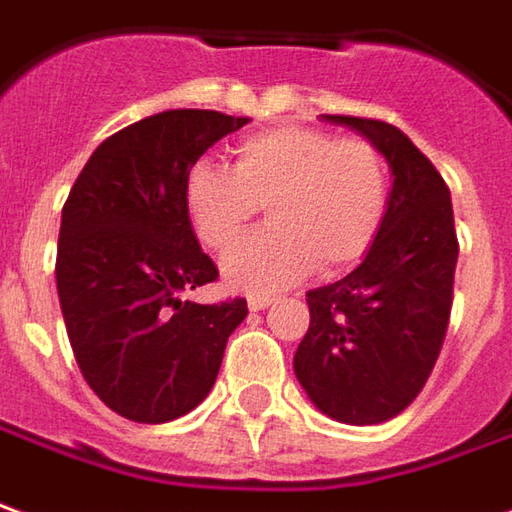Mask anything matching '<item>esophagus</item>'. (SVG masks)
<instances>
[{"instance_id": "34e87169", "label": "esophagus", "mask_w": 512, "mask_h": 512, "mask_svg": "<svg viewBox=\"0 0 512 512\" xmlns=\"http://www.w3.org/2000/svg\"><path fill=\"white\" fill-rule=\"evenodd\" d=\"M271 302H274V299H271V296H260V293H252V296H249V299H246V305H249V310H266L268 305H271Z\"/></svg>"}]
</instances>
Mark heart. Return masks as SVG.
Masks as SVG:
<instances>
[{
    "instance_id": "b5f03b06",
    "label": "heart",
    "mask_w": 512,
    "mask_h": 512,
    "mask_svg": "<svg viewBox=\"0 0 512 512\" xmlns=\"http://www.w3.org/2000/svg\"><path fill=\"white\" fill-rule=\"evenodd\" d=\"M391 199V174L366 138L310 127H271L232 146L230 169L196 163L182 185L196 238L227 252L266 206L272 227L224 257L232 288L268 293L316 266H355L377 241Z\"/></svg>"
}]
</instances>
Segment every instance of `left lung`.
I'll list each match as a JSON object with an SVG mask.
<instances>
[{"label": "left lung", "mask_w": 512, "mask_h": 512, "mask_svg": "<svg viewBox=\"0 0 512 512\" xmlns=\"http://www.w3.org/2000/svg\"><path fill=\"white\" fill-rule=\"evenodd\" d=\"M360 132L393 174L388 213L363 263L307 291L310 327L293 355L310 402L341 424H382L416 399L441 355L457 266L446 182L388 121L324 116Z\"/></svg>", "instance_id": "left-lung-1"}]
</instances>
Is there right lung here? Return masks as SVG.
<instances>
[{
  "instance_id": "right-lung-1",
  "label": "right lung",
  "mask_w": 512,
  "mask_h": 512,
  "mask_svg": "<svg viewBox=\"0 0 512 512\" xmlns=\"http://www.w3.org/2000/svg\"><path fill=\"white\" fill-rule=\"evenodd\" d=\"M249 119L166 110L96 146L71 185L57 238V296L91 391L113 413L163 424L191 413L219 377L246 299H182L219 277L185 213L194 163Z\"/></svg>"
}]
</instances>
